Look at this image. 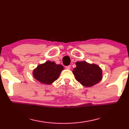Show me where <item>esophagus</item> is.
<instances>
[{
	"label": "esophagus",
	"instance_id": "esophagus-1",
	"mask_svg": "<svg viewBox=\"0 0 129 129\" xmlns=\"http://www.w3.org/2000/svg\"><path fill=\"white\" fill-rule=\"evenodd\" d=\"M66 69H68V70H70V66H66Z\"/></svg>",
	"mask_w": 129,
	"mask_h": 129
}]
</instances>
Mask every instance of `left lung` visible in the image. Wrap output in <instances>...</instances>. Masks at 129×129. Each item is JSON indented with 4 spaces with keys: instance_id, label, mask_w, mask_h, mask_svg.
Returning a JSON list of instances; mask_svg holds the SVG:
<instances>
[{
    "instance_id": "8db88e82",
    "label": "left lung",
    "mask_w": 129,
    "mask_h": 129,
    "mask_svg": "<svg viewBox=\"0 0 129 129\" xmlns=\"http://www.w3.org/2000/svg\"><path fill=\"white\" fill-rule=\"evenodd\" d=\"M73 73L76 80L83 86L90 87L98 84L103 78V71L99 66L85 61L75 63Z\"/></svg>"
}]
</instances>
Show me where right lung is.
I'll use <instances>...</instances> for the list:
<instances>
[{
	"mask_svg": "<svg viewBox=\"0 0 129 129\" xmlns=\"http://www.w3.org/2000/svg\"><path fill=\"white\" fill-rule=\"evenodd\" d=\"M64 67L61 64H57L51 61H46L37 66L33 70L32 74L33 77L41 83L51 84L58 79Z\"/></svg>",
	"mask_w": 129,
	"mask_h": 129,
	"instance_id": "obj_1",
	"label": "right lung"
}]
</instances>
